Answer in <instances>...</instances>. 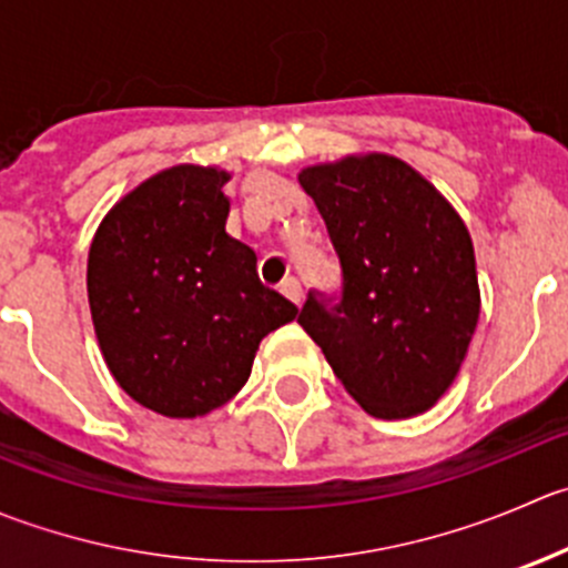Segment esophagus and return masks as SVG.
I'll return each mask as SVG.
<instances>
[{
    "mask_svg": "<svg viewBox=\"0 0 568 568\" xmlns=\"http://www.w3.org/2000/svg\"><path fill=\"white\" fill-rule=\"evenodd\" d=\"M280 291H283V294L288 296L291 302H296V305L302 302V285H300V280H296V277H285L283 283H280Z\"/></svg>",
    "mask_w": 568,
    "mask_h": 568,
    "instance_id": "obj_1",
    "label": "esophagus"
}]
</instances>
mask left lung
Wrapping results in <instances>:
<instances>
[{"label": "left lung", "mask_w": 568, "mask_h": 568, "mask_svg": "<svg viewBox=\"0 0 568 568\" xmlns=\"http://www.w3.org/2000/svg\"><path fill=\"white\" fill-rule=\"evenodd\" d=\"M300 185L324 219L341 291H307L296 322L363 410H427L480 316L469 230L422 174L379 152L305 169Z\"/></svg>", "instance_id": "8db88e82"}]
</instances>
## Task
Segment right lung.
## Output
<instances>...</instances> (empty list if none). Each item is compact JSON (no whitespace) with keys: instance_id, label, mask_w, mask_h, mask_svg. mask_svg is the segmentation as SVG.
I'll list each match as a JSON object with an SVG mask.
<instances>
[{"instance_id":"add662e5","label":"right lung","mask_w":568,"mask_h":568,"mask_svg":"<svg viewBox=\"0 0 568 568\" xmlns=\"http://www.w3.org/2000/svg\"><path fill=\"white\" fill-rule=\"evenodd\" d=\"M227 172L174 166L124 196L88 252V305L115 383L169 418L233 399L272 329L296 316L227 235Z\"/></svg>"}]
</instances>
